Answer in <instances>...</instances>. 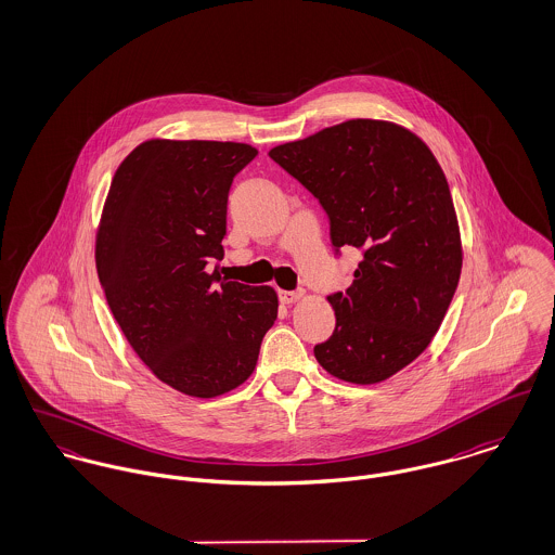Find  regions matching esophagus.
<instances>
[{"label": "esophagus", "mask_w": 555, "mask_h": 555, "mask_svg": "<svg viewBox=\"0 0 555 555\" xmlns=\"http://www.w3.org/2000/svg\"><path fill=\"white\" fill-rule=\"evenodd\" d=\"M302 297H305L302 291H280V301L286 302V305L301 301Z\"/></svg>", "instance_id": "obj_1"}]
</instances>
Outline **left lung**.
<instances>
[{
    "mask_svg": "<svg viewBox=\"0 0 555 555\" xmlns=\"http://www.w3.org/2000/svg\"><path fill=\"white\" fill-rule=\"evenodd\" d=\"M322 203L335 248L362 253L331 295L337 326L313 348L333 377L371 386L424 352L454 299L462 240L448 178L403 125L353 118L269 151Z\"/></svg>",
    "mask_w": 555,
    "mask_h": 555,
    "instance_id": "obj_1",
    "label": "left lung"
}]
</instances>
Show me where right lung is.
Listing matches in <instances>:
<instances>
[{
    "mask_svg": "<svg viewBox=\"0 0 555 555\" xmlns=\"http://www.w3.org/2000/svg\"><path fill=\"white\" fill-rule=\"evenodd\" d=\"M258 151L240 142L163 140L135 146L103 203L95 264L125 339L152 373L193 399L253 375L278 318V293L220 280L229 189Z\"/></svg>",
    "mask_w": 555,
    "mask_h": 555,
    "instance_id": "right-lung-1",
    "label": "right lung"
}]
</instances>
